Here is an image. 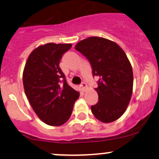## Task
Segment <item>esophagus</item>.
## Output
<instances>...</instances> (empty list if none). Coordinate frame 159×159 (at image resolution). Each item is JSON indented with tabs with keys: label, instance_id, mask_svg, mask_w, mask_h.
<instances>
[{
	"label": "esophagus",
	"instance_id": "34e87169",
	"mask_svg": "<svg viewBox=\"0 0 159 159\" xmlns=\"http://www.w3.org/2000/svg\"><path fill=\"white\" fill-rule=\"evenodd\" d=\"M80 88H81V90H82L83 91H84V90L87 89V84L84 82H82L81 84H80Z\"/></svg>",
	"mask_w": 159,
	"mask_h": 159
}]
</instances>
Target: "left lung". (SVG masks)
Here are the masks:
<instances>
[{
  "label": "left lung",
  "mask_w": 159,
  "mask_h": 159,
  "mask_svg": "<svg viewBox=\"0 0 159 159\" xmlns=\"http://www.w3.org/2000/svg\"><path fill=\"white\" fill-rule=\"evenodd\" d=\"M75 50L82 53L99 77L95 88L99 101L91 106L95 118L104 123L118 119L126 111L133 91L132 66L124 50L110 40L90 37L79 41Z\"/></svg>",
  "instance_id": "left-lung-1"
}]
</instances>
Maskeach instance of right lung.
Instances as JSON below:
<instances>
[{
  "instance_id": "right-lung-1",
  "label": "right lung",
  "mask_w": 159,
  "mask_h": 159,
  "mask_svg": "<svg viewBox=\"0 0 159 159\" xmlns=\"http://www.w3.org/2000/svg\"><path fill=\"white\" fill-rule=\"evenodd\" d=\"M71 43H48L34 49L24 68L25 93L38 118L50 126H60L70 118L79 92L71 88L60 68Z\"/></svg>"
}]
</instances>
